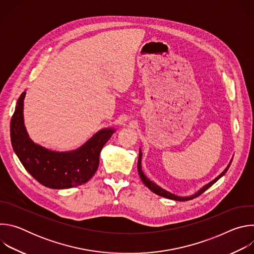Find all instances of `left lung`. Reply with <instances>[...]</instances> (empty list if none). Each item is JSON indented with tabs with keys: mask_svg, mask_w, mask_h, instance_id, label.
<instances>
[{
	"mask_svg": "<svg viewBox=\"0 0 254 254\" xmlns=\"http://www.w3.org/2000/svg\"><path fill=\"white\" fill-rule=\"evenodd\" d=\"M141 157H142V154H141V150L139 148V154H138V161H137V171H138V175H139V178L140 180L142 181V183L146 185L152 192H154L155 194L159 195V196H162V197H165V198H168V199H172V200H175V201H188V200H191V199H194L195 197H198L199 195H201L203 192H205L208 188H210L214 183H216L217 181H218L221 177H223L225 175V173L227 172V170L229 169L230 165H231V162L233 160V158L231 159V161L229 162L228 166L225 168V170L218 176L216 177L213 181H211V182H209L208 184H206L205 186H203L200 190H198L195 194L193 195H190V196H178L176 194H173L165 189H163L162 187H160L159 185H157L155 182H153V181H151L149 178H147V176L143 174L142 170H141Z\"/></svg>",
	"mask_w": 254,
	"mask_h": 254,
	"instance_id": "8db88e82",
	"label": "left lung"
}]
</instances>
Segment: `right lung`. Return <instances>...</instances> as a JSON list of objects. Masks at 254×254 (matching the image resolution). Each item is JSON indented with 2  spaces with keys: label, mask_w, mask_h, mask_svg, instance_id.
Returning <instances> with one entry per match:
<instances>
[{
  "label": "right lung",
  "mask_w": 254,
  "mask_h": 254,
  "mask_svg": "<svg viewBox=\"0 0 254 254\" xmlns=\"http://www.w3.org/2000/svg\"><path fill=\"white\" fill-rule=\"evenodd\" d=\"M24 91L11 120V142L15 154L27 172L45 187L69 189L80 186L92 178L99 165V155L116 128L98 130L81 147L68 152H56L35 143L24 125Z\"/></svg>",
  "instance_id": "right-lung-1"
}]
</instances>
